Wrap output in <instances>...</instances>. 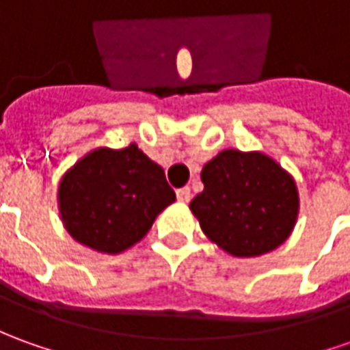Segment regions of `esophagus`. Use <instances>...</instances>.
Here are the masks:
<instances>
[{
	"label": "esophagus",
	"mask_w": 350,
	"mask_h": 350,
	"mask_svg": "<svg viewBox=\"0 0 350 350\" xmlns=\"http://www.w3.org/2000/svg\"><path fill=\"white\" fill-rule=\"evenodd\" d=\"M176 195H178V201H180V203H187V201L191 199V189H189V187H180V189L176 191Z\"/></svg>",
	"instance_id": "1"
}]
</instances>
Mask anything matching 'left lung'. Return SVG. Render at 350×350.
<instances>
[{
	"instance_id": "8db88e82",
	"label": "left lung",
	"mask_w": 350,
	"mask_h": 350,
	"mask_svg": "<svg viewBox=\"0 0 350 350\" xmlns=\"http://www.w3.org/2000/svg\"><path fill=\"white\" fill-rule=\"evenodd\" d=\"M201 180L205 189L189 208L206 237L230 255H265L289 237L299 195L270 157L226 149L203 166Z\"/></svg>"
}]
</instances>
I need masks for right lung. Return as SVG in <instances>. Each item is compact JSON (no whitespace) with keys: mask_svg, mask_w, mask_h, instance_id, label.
Returning <instances> with one entry per match:
<instances>
[{"mask_svg":"<svg viewBox=\"0 0 350 350\" xmlns=\"http://www.w3.org/2000/svg\"><path fill=\"white\" fill-rule=\"evenodd\" d=\"M176 201L165 170L137 145L95 149L61 180L59 208L68 234L101 253L139 241L161 211Z\"/></svg>","mask_w":350,"mask_h":350,"instance_id":"1","label":"right lung"}]
</instances>
